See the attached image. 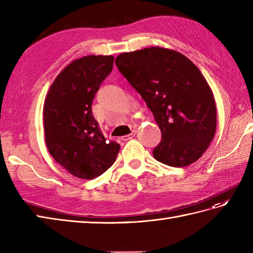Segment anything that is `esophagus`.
I'll return each mask as SVG.
<instances>
[{
	"mask_svg": "<svg viewBox=\"0 0 253 253\" xmlns=\"http://www.w3.org/2000/svg\"><path fill=\"white\" fill-rule=\"evenodd\" d=\"M136 136V131H132L131 133H129V135H127V136H124L123 137V140H125V141H127V140H130V139H132L133 137Z\"/></svg>",
	"mask_w": 253,
	"mask_h": 253,
	"instance_id": "34e87169",
	"label": "esophagus"
}]
</instances>
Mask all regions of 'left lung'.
I'll return each instance as SVG.
<instances>
[{
	"label": "left lung",
	"instance_id": "1",
	"mask_svg": "<svg viewBox=\"0 0 253 253\" xmlns=\"http://www.w3.org/2000/svg\"><path fill=\"white\" fill-rule=\"evenodd\" d=\"M115 64L140 93L162 132L154 159L173 168L200 159L215 135L216 105L195 64L179 52L160 46L122 53Z\"/></svg>",
	"mask_w": 253,
	"mask_h": 253
}]
</instances>
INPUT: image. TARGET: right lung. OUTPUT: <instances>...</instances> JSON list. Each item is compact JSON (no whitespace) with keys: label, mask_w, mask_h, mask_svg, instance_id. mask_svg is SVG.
Masks as SVG:
<instances>
[{"label":"right lung","mask_w":253,"mask_h":253,"mask_svg":"<svg viewBox=\"0 0 253 253\" xmlns=\"http://www.w3.org/2000/svg\"><path fill=\"white\" fill-rule=\"evenodd\" d=\"M112 55H88L57 75L43 105L45 143L69 174L94 179L115 162L121 146L106 140L92 115V101L113 69Z\"/></svg>","instance_id":"obj_1"}]
</instances>
